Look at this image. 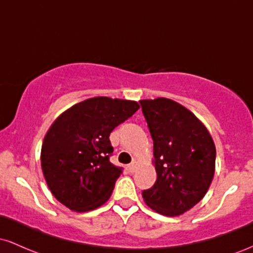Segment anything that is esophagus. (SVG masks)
I'll return each instance as SVG.
<instances>
[{"label":"esophagus","instance_id":"obj_1","mask_svg":"<svg viewBox=\"0 0 253 253\" xmlns=\"http://www.w3.org/2000/svg\"><path fill=\"white\" fill-rule=\"evenodd\" d=\"M135 168H136V164H135V162H133V163H130L128 167H127V169H128V171L129 172H134L135 171Z\"/></svg>","mask_w":253,"mask_h":253}]
</instances>
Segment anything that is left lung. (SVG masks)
Returning <instances> with one entry per match:
<instances>
[{"mask_svg": "<svg viewBox=\"0 0 253 253\" xmlns=\"http://www.w3.org/2000/svg\"><path fill=\"white\" fill-rule=\"evenodd\" d=\"M153 140L157 181L143 191L144 201L159 214L176 216L202 200L215 170V145L190 110L165 97L141 100Z\"/></svg>", "mask_w": 253, "mask_h": 253, "instance_id": "left-lung-1", "label": "left lung"}]
</instances>
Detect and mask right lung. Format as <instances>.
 Returning <instances> with one entry per match:
<instances>
[{
  "label": "right lung",
  "instance_id": "obj_1",
  "mask_svg": "<svg viewBox=\"0 0 253 253\" xmlns=\"http://www.w3.org/2000/svg\"><path fill=\"white\" fill-rule=\"evenodd\" d=\"M139 109L135 101L92 97L60 114L43 138L42 168L54 197L75 211L102 206L120 168L110 163L109 135Z\"/></svg>",
  "mask_w": 253,
  "mask_h": 253
}]
</instances>
